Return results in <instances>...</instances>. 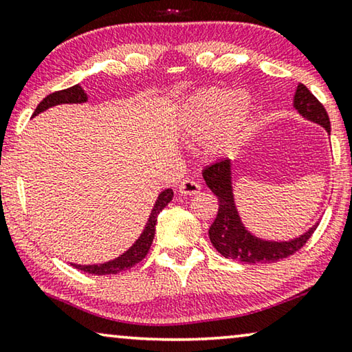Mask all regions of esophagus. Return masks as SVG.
<instances>
[{
    "label": "esophagus",
    "instance_id": "obj_1",
    "mask_svg": "<svg viewBox=\"0 0 352 352\" xmlns=\"http://www.w3.org/2000/svg\"><path fill=\"white\" fill-rule=\"evenodd\" d=\"M200 183L192 180V178H186V180H183L180 185H178V191L182 194H185V196H194V194L200 192Z\"/></svg>",
    "mask_w": 352,
    "mask_h": 352
}]
</instances>
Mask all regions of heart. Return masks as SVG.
<instances>
[{
    "label": "heart",
    "mask_w": 352,
    "mask_h": 352,
    "mask_svg": "<svg viewBox=\"0 0 352 352\" xmlns=\"http://www.w3.org/2000/svg\"><path fill=\"white\" fill-rule=\"evenodd\" d=\"M254 104L230 89H205L189 98L183 113V128L192 138H208V150L227 153L246 136L252 124Z\"/></svg>",
    "instance_id": "heart-1"
}]
</instances>
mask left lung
<instances>
[{
	"label": "left lung",
	"mask_w": 352,
	"mask_h": 352,
	"mask_svg": "<svg viewBox=\"0 0 352 352\" xmlns=\"http://www.w3.org/2000/svg\"><path fill=\"white\" fill-rule=\"evenodd\" d=\"M294 108L307 119L322 125L327 133H331V120H329L327 111L304 85H299L296 89ZM202 174L206 186L216 194L217 204H219L216 219L208 230L210 241L217 252L224 255L226 258L244 261L250 265L274 263V261L287 258L302 249L316 230L318 224L302 236L283 243L265 241V239L250 235L241 224L235 202H233L230 161L227 158L216 161V163L206 166Z\"/></svg>",
	"instance_id": "obj_1"
}]
</instances>
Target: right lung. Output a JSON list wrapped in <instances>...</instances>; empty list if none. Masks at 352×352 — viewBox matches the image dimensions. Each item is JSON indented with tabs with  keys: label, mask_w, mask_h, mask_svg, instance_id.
I'll list each match as a JSON object with an SVG mask.
<instances>
[{
	"label": "right lung",
	"mask_w": 352,
	"mask_h": 352,
	"mask_svg": "<svg viewBox=\"0 0 352 352\" xmlns=\"http://www.w3.org/2000/svg\"><path fill=\"white\" fill-rule=\"evenodd\" d=\"M87 100V96L85 91L80 86H72L69 89H64V91H58L47 96L42 100L41 103L37 104V108L34 111V114L37 116L42 111H45L52 106L56 104H63V103H85ZM172 197H174V191L172 189H164L163 192L160 194L158 200L152 210V214H150V219L147 222L146 228H144L142 235L139 236L138 241L133 244V246L126 250L125 254H122L117 258L108 261V263H102V265H89V266H81V265H74L76 270H81L87 272V274H96V276H104V274H119V272H124L126 270H130L135 265H138L139 261H142L146 258V255L148 254L150 246H152L153 238H155V226H156V217H158L160 211L164 208V206L170 202Z\"/></svg>",
	"instance_id": "add662e5"
}]
</instances>
